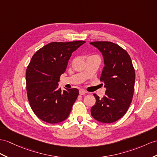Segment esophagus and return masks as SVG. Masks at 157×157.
<instances>
[{
  "label": "esophagus",
  "mask_w": 157,
  "mask_h": 157,
  "mask_svg": "<svg viewBox=\"0 0 157 157\" xmlns=\"http://www.w3.org/2000/svg\"><path fill=\"white\" fill-rule=\"evenodd\" d=\"M86 93V91L84 89H80L79 90V94L81 95H83Z\"/></svg>",
  "instance_id": "esophagus-1"
}]
</instances>
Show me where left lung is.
<instances>
[{
  "instance_id": "left-lung-1",
  "label": "left lung",
  "mask_w": 157,
  "mask_h": 157,
  "mask_svg": "<svg viewBox=\"0 0 157 157\" xmlns=\"http://www.w3.org/2000/svg\"><path fill=\"white\" fill-rule=\"evenodd\" d=\"M102 53L105 67L100 80L105 83V96L99 98L91 108V115L103 123H114L123 117L132 102L135 72L127 52L111 42L90 43Z\"/></svg>"
}]
</instances>
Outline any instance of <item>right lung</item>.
Listing matches in <instances>:
<instances>
[{"label":"right lung","instance_id":"1","mask_svg":"<svg viewBox=\"0 0 157 157\" xmlns=\"http://www.w3.org/2000/svg\"><path fill=\"white\" fill-rule=\"evenodd\" d=\"M85 43L53 42L33 56L26 72V92L30 107L42 121L59 123L69 116L78 90L74 88L62 91L59 82L72 53Z\"/></svg>","mask_w":157,"mask_h":157}]
</instances>
